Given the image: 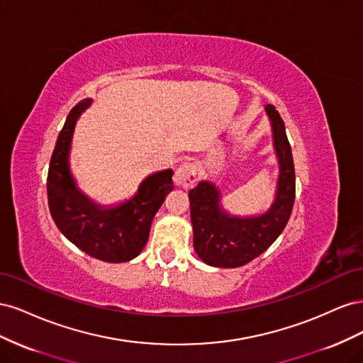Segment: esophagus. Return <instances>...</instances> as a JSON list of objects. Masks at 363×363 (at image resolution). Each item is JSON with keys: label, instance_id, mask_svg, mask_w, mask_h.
Instances as JSON below:
<instances>
[{"label": "esophagus", "instance_id": "esophagus-1", "mask_svg": "<svg viewBox=\"0 0 363 363\" xmlns=\"http://www.w3.org/2000/svg\"><path fill=\"white\" fill-rule=\"evenodd\" d=\"M196 182V167L192 162H183L180 167L175 169L174 183L179 188H192Z\"/></svg>", "mask_w": 363, "mask_h": 363}]
</instances>
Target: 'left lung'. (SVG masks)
Wrapping results in <instances>:
<instances>
[{
  "instance_id": "1",
  "label": "left lung",
  "mask_w": 363,
  "mask_h": 363,
  "mask_svg": "<svg viewBox=\"0 0 363 363\" xmlns=\"http://www.w3.org/2000/svg\"><path fill=\"white\" fill-rule=\"evenodd\" d=\"M272 127L279 160V180L274 201L267 212L236 216L221 206V194L212 182H200L189 191L194 248L211 267L238 268L260 256L286 227L295 200V169L284 123L276 107L265 106Z\"/></svg>"
}]
</instances>
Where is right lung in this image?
I'll return each mask as SVG.
<instances>
[{"label": "right lung", "instance_id": "1", "mask_svg": "<svg viewBox=\"0 0 363 363\" xmlns=\"http://www.w3.org/2000/svg\"><path fill=\"white\" fill-rule=\"evenodd\" d=\"M86 98L72 107L54 147L48 179V206L60 232L87 255L111 263L135 259L144 250L152 218L172 191V169L155 172L130 200L113 207L94 203L79 188L69 168L77 119L91 106Z\"/></svg>", "mask_w": 363, "mask_h": 363}]
</instances>
